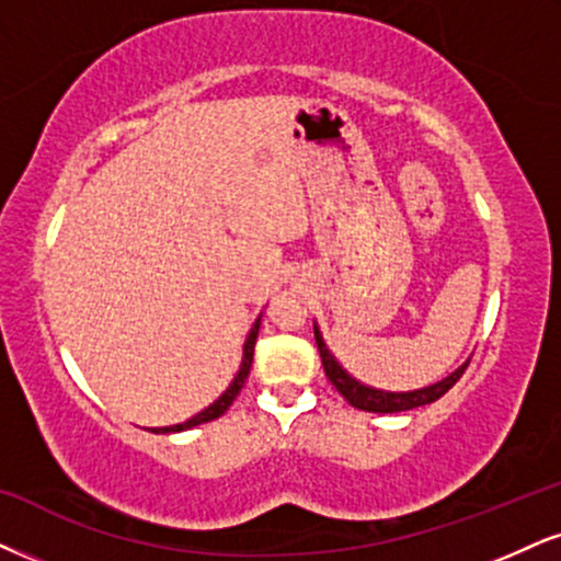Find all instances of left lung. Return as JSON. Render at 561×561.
Wrapping results in <instances>:
<instances>
[{
	"mask_svg": "<svg viewBox=\"0 0 561 561\" xmlns=\"http://www.w3.org/2000/svg\"><path fill=\"white\" fill-rule=\"evenodd\" d=\"M314 341H317V348H320L324 375H328L330 382L335 385V390L341 392V396L348 400L351 405L358 408V411H371V413H398V411H411V408L434 403V400H439L449 390V387L458 382L460 375L466 371V366H468V364L460 366V369L453 371L447 379H442V382H437V385H428V387H424V390L382 392V390H375V387H366L362 382H356V379L335 362L317 328H314Z\"/></svg>",
	"mask_w": 561,
	"mask_h": 561,
	"instance_id": "left-lung-1",
	"label": "left lung"
}]
</instances>
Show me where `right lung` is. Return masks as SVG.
<instances>
[{"mask_svg": "<svg viewBox=\"0 0 561 561\" xmlns=\"http://www.w3.org/2000/svg\"><path fill=\"white\" fill-rule=\"evenodd\" d=\"M257 333H260V320L254 322L252 333H249L247 343H244V358H241V369H239L237 379H233L231 387H228V390L224 392V396H220V398L216 400V403L207 405L205 411H199L197 416H192L190 421H184V424H176V426H163V428H153V432H156V434L184 432V428H192V426H197V424H207V421H213V419L224 416V413L228 411V405H231L233 400H237V396L241 392V387H244L247 377H249V369H252V356H254V343H257Z\"/></svg>", "mask_w": 561, "mask_h": 561, "instance_id": "obj_1", "label": "right lung"}]
</instances>
